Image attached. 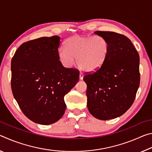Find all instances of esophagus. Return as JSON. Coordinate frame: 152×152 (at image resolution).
I'll return each instance as SVG.
<instances>
[{"mask_svg":"<svg viewBox=\"0 0 152 152\" xmlns=\"http://www.w3.org/2000/svg\"><path fill=\"white\" fill-rule=\"evenodd\" d=\"M83 76H84V74L82 72H80V80H82L83 79Z\"/></svg>","mask_w":152,"mask_h":152,"instance_id":"esophagus-1","label":"esophagus"}]
</instances>
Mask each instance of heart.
Wrapping results in <instances>:
<instances>
[{"mask_svg":"<svg viewBox=\"0 0 152 152\" xmlns=\"http://www.w3.org/2000/svg\"><path fill=\"white\" fill-rule=\"evenodd\" d=\"M109 54V45L101 37L74 35L66 40L64 50L59 52V59L66 67L76 64L84 72L96 71L103 65Z\"/></svg>","mask_w":152,"mask_h":152,"instance_id":"b5f03b06","label":"heart"}]
</instances>
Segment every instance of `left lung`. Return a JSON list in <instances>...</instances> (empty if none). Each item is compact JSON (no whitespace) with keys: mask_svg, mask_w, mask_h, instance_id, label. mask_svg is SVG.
I'll return each mask as SVG.
<instances>
[{"mask_svg":"<svg viewBox=\"0 0 152 152\" xmlns=\"http://www.w3.org/2000/svg\"><path fill=\"white\" fill-rule=\"evenodd\" d=\"M107 41L109 54L99 70L87 72V107L92 116L109 120L132 106L140 86V56L126 36L112 31L94 32Z\"/></svg>","mask_w":152,"mask_h":152,"instance_id":"obj_1","label":"left lung"}]
</instances>
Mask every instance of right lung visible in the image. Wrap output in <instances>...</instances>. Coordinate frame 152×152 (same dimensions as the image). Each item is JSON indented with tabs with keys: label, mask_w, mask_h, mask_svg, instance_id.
<instances>
[{
	"label": "right lung",
	"mask_w": 152,
	"mask_h": 152,
	"mask_svg": "<svg viewBox=\"0 0 152 152\" xmlns=\"http://www.w3.org/2000/svg\"><path fill=\"white\" fill-rule=\"evenodd\" d=\"M60 37H43L25 42L11 60V89L28 119L50 125L63 116L64 97L79 80V70L59 60Z\"/></svg>",
	"instance_id": "1"
}]
</instances>
